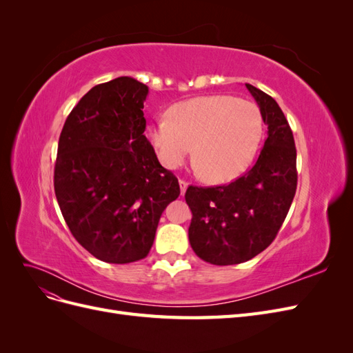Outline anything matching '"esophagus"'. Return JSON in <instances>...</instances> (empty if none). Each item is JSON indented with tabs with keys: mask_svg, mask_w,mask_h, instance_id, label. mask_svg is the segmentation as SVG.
Instances as JSON below:
<instances>
[{
	"mask_svg": "<svg viewBox=\"0 0 353 353\" xmlns=\"http://www.w3.org/2000/svg\"><path fill=\"white\" fill-rule=\"evenodd\" d=\"M187 187H188V183H187V181H184V179H179V188H181V196H184V194H185V191H187Z\"/></svg>",
	"mask_w": 353,
	"mask_h": 353,
	"instance_id": "esophagus-1",
	"label": "esophagus"
}]
</instances>
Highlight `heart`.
Segmentation results:
<instances>
[{
  "label": "heart",
  "instance_id": "1",
  "mask_svg": "<svg viewBox=\"0 0 353 353\" xmlns=\"http://www.w3.org/2000/svg\"><path fill=\"white\" fill-rule=\"evenodd\" d=\"M169 119L148 126L147 137L163 166L175 169L193 153L208 183L223 184L249 168L262 138V114L252 101L201 95L174 104Z\"/></svg>",
  "mask_w": 353,
  "mask_h": 353
}]
</instances>
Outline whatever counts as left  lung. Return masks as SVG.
<instances>
[{
  "instance_id": "1",
  "label": "left lung",
  "mask_w": 353,
  "mask_h": 353,
  "mask_svg": "<svg viewBox=\"0 0 353 353\" xmlns=\"http://www.w3.org/2000/svg\"><path fill=\"white\" fill-rule=\"evenodd\" d=\"M259 105L268 137L252 169L227 185L193 187L185 201L193 213L191 248L213 265H236L254 258L276 237L297 187L294 138L271 95L245 83Z\"/></svg>"
}]
</instances>
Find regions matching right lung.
<instances>
[{
    "label": "right lung",
    "mask_w": 353,
    "mask_h": 353,
    "mask_svg": "<svg viewBox=\"0 0 353 353\" xmlns=\"http://www.w3.org/2000/svg\"><path fill=\"white\" fill-rule=\"evenodd\" d=\"M148 87L130 77L95 85L63 126L54 191L72 236L95 258L131 263L150 252L157 223L179 196L144 135Z\"/></svg>",
    "instance_id": "right-lung-1"
}]
</instances>
